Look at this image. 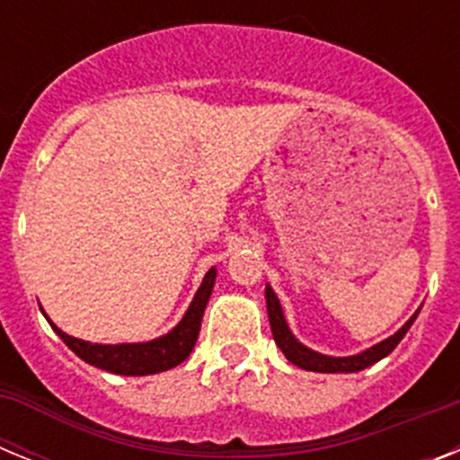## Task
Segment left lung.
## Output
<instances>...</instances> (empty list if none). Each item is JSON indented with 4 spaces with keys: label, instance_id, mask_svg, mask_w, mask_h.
Returning a JSON list of instances; mask_svg holds the SVG:
<instances>
[{
    "label": "left lung",
    "instance_id": "8db88e82",
    "mask_svg": "<svg viewBox=\"0 0 460 460\" xmlns=\"http://www.w3.org/2000/svg\"><path fill=\"white\" fill-rule=\"evenodd\" d=\"M267 296V313H270V324H271V334H274L276 345L280 348V352L286 355L288 361H292L295 367L304 368V371H315V373H357L368 368L371 364L380 361L382 357H387L389 352L401 343L405 334H408V329L412 327L414 318H417V313H414L412 318L403 324V327L398 329L396 334L385 339L382 343L373 345L368 350H364L361 355H352V357H327L320 355V352L311 350L306 345H302L299 341L292 336L290 327H288L286 318H283V308H280L279 296L276 292L267 286L265 290Z\"/></svg>",
    "mask_w": 460,
    "mask_h": 460
}]
</instances>
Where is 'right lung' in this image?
Returning a JSON list of instances; mask_svg holds the SVG:
<instances>
[{
	"label": "right lung",
	"instance_id": "right-lung-1",
	"mask_svg": "<svg viewBox=\"0 0 460 460\" xmlns=\"http://www.w3.org/2000/svg\"><path fill=\"white\" fill-rule=\"evenodd\" d=\"M217 280V270L211 267L202 279V286L195 292L193 302H190L189 311L181 318V323L168 332L161 339L147 341V343H119V345H101L89 343V341H80L75 336L64 334L62 329L55 327L50 318V327L55 329L57 336L71 348L75 355L83 361L92 364L103 371L117 373V376H152V373L168 371V368L177 367L193 350L198 334H200L202 313H205L207 302H209L211 288Z\"/></svg>",
	"mask_w": 460,
	"mask_h": 460
}]
</instances>
